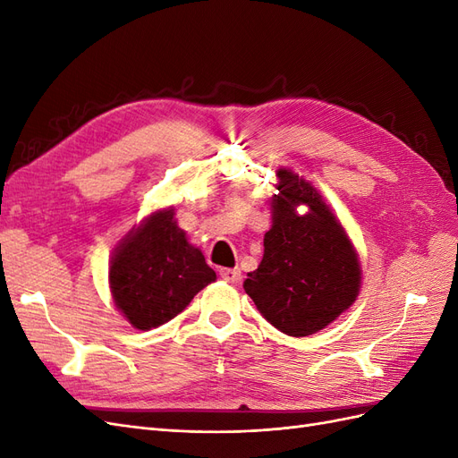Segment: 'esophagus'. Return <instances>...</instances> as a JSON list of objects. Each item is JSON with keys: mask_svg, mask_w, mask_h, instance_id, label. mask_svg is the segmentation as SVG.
I'll return each instance as SVG.
<instances>
[{"mask_svg": "<svg viewBox=\"0 0 458 458\" xmlns=\"http://www.w3.org/2000/svg\"><path fill=\"white\" fill-rule=\"evenodd\" d=\"M221 279H225L227 283H239L241 281V271L239 269H231V267H221L219 269Z\"/></svg>", "mask_w": 458, "mask_h": 458, "instance_id": "obj_1", "label": "esophagus"}]
</instances>
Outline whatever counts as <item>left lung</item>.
I'll return each instance as SVG.
<instances>
[{
	"instance_id": "obj_1",
	"label": "left lung",
	"mask_w": 458,
	"mask_h": 458,
	"mask_svg": "<svg viewBox=\"0 0 458 458\" xmlns=\"http://www.w3.org/2000/svg\"><path fill=\"white\" fill-rule=\"evenodd\" d=\"M273 225L263 237V259L244 281L246 294L275 328L310 336L348 310L359 294L361 269L340 221L321 195L293 172L279 170ZM308 203L300 216L293 208Z\"/></svg>"
}]
</instances>
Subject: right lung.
<instances>
[{
  "label": "right lung",
  "instance_id": "right-lung-1",
  "mask_svg": "<svg viewBox=\"0 0 458 458\" xmlns=\"http://www.w3.org/2000/svg\"><path fill=\"white\" fill-rule=\"evenodd\" d=\"M110 293L116 308L140 330L157 328L182 313L216 281L199 248L187 242L174 210L152 214L123 241L110 261Z\"/></svg>",
  "mask_w": 458,
  "mask_h": 458
}]
</instances>
